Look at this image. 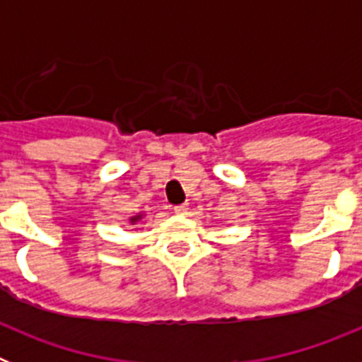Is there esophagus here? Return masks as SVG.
I'll list each match as a JSON object with an SVG mask.
<instances>
[{
	"mask_svg": "<svg viewBox=\"0 0 362 362\" xmlns=\"http://www.w3.org/2000/svg\"><path fill=\"white\" fill-rule=\"evenodd\" d=\"M174 212L177 214V216H185V214L188 212V206L187 204H177V206H174Z\"/></svg>",
	"mask_w": 362,
	"mask_h": 362,
	"instance_id": "esophagus-1",
	"label": "esophagus"
}]
</instances>
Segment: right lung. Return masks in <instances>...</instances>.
Returning <instances> with one entry per match:
<instances>
[{"mask_svg": "<svg viewBox=\"0 0 362 362\" xmlns=\"http://www.w3.org/2000/svg\"><path fill=\"white\" fill-rule=\"evenodd\" d=\"M139 219H141V216H136V217H132V219H130V221H132V225H134V223H136V221H139Z\"/></svg>", "mask_w": 362, "mask_h": 362, "instance_id": "right-lung-1", "label": "right lung"}]
</instances>
